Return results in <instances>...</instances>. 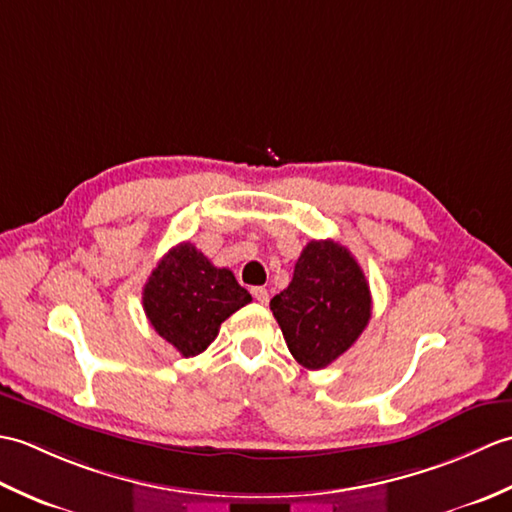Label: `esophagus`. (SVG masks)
<instances>
[{
    "instance_id": "esophagus-1",
    "label": "esophagus",
    "mask_w": 512,
    "mask_h": 512,
    "mask_svg": "<svg viewBox=\"0 0 512 512\" xmlns=\"http://www.w3.org/2000/svg\"><path fill=\"white\" fill-rule=\"evenodd\" d=\"M253 297L259 301V303H262V306H266V303H268V290L266 288H253Z\"/></svg>"
}]
</instances>
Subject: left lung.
<instances>
[{
	"label": "left lung",
	"instance_id": "left-lung-1",
	"mask_svg": "<svg viewBox=\"0 0 512 512\" xmlns=\"http://www.w3.org/2000/svg\"><path fill=\"white\" fill-rule=\"evenodd\" d=\"M290 354L306 369H323L367 328L372 295L361 266L334 239L301 250L290 286L270 299Z\"/></svg>",
	"mask_w": 512,
	"mask_h": 512
}]
</instances>
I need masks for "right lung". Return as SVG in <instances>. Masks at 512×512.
<instances>
[{"label":"right lung","instance_id":"right-lung-1","mask_svg":"<svg viewBox=\"0 0 512 512\" xmlns=\"http://www.w3.org/2000/svg\"><path fill=\"white\" fill-rule=\"evenodd\" d=\"M250 299L231 270L213 266L191 242L173 246L143 288L149 323L184 358L204 352L220 325Z\"/></svg>","mask_w":512,"mask_h":512}]
</instances>
